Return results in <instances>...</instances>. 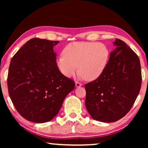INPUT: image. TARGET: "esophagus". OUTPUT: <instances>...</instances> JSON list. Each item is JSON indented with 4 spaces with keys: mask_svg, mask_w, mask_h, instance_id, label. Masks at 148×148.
<instances>
[{
    "mask_svg": "<svg viewBox=\"0 0 148 148\" xmlns=\"http://www.w3.org/2000/svg\"><path fill=\"white\" fill-rule=\"evenodd\" d=\"M82 86V84L79 83L78 82H76V87H79Z\"/></svg>",
    "mask_w": 148,
    "mask_h": 148,
    "instance_id": "obj_1",
    "label": "esophagus"
}]
</instances>
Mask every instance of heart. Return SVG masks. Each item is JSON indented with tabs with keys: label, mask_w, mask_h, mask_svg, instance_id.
I'll use <instances>...</instances> for the list:
<instances>
[{
	"label": "heart",
	"mask_w": 148,
	"mask_h": 148,
	"mask_svg": "<svg viewBox=\"0 0 148 148\" xmlns=\"http://www.w3.org/2000/svg\"><path fill=\"white\" fill-rule=\"evenodd\" d=\"M63 55L57 57L56 64L59 71L67 77L78 71L86 79L92 81L103 73L110 57L106 45L95 42H72L64 47Z\"/></svg>",
	"instance_id": "b5f03b06"
}]
</instances>
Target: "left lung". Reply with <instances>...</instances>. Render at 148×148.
<instances>
[{"instance_id": "obj_1", "label": "left lung", "mask_w": 148, "mask_h": 148, "mask_svg": "<svg viewBox=\"0 0 148 148\" xmlns=\"http://www.w3.org/2000/svg\"><path fill=\"white\" fill-rule=\"evenodd\" d=\"M102 75L85 85L86 106L92 119L110 123L122 118L133 106L142 84L140 59L125 42L116 38Z\"/></svg>"}]
</instances>
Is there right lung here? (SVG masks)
<instances>
[{
    "mask_svg": "<svg viewBox=\"0 0 148 148\" xmlns=\"http://www.w3.org/2000/svg\"><path fill=\"white\" fill-rule=\"evenodd\" d=\"M58 43L31 39L11 60L8 92L17 111L28 121L37 123L51 121L74 89V80L64 76L57 66L53 46Z\"/></svg>",
    "mask_w": 148,
    "mask_h": 148,
    "instance_id": "1",
    "label": "right lung"
}]
</instances>
